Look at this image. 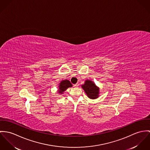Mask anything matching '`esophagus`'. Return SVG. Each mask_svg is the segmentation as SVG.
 <instances>
[{"instance_id": "esophagus-1", "label": "esophagus", "mask_w": 150, "mask_h": 150, "mask_svg": "<svg viewBox=\"0 0 150 150\" xmlns=\"http://www.w3.org/2000/svg\"><path fill=\"white\" fill-rule=\"evenodd\" d=\"M78 86H79V84L78 83H76L75 84H74V87H78Z\"/></svg>"}]
</instances>
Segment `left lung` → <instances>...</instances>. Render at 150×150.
Here are the masks:
<instances>
[{
  "instance_id": "8db88e82",
  "label": "left lung",
  "mask_w": 150,
  "mask_h": 150,
  "mask_svg": "<svg viewBox=\"0 0 150 150\" xmlns=\"http://www.w3.org/2000/svg\"><path fill=\"white\" fill-rule=\"evenodd\" d=\"M82 87L88 98L91 99H96L98 97L99 88L92 81L88 80L86 81L84 84L82 86Z\"/></svg>"
}]
</instances>
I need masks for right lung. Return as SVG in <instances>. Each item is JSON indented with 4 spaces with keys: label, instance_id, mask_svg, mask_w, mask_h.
<instances>
[{
    "label": "right lung",
    "instance_id": "right-lung-1",
    "mask_svg": "<svg viewBox=\"0 0 150 150\" xmlns=\"http://www.w3.org/2000/svg\"><path fill=\"white\" fill-rule=\"evenodd\" d=\"M72 84L71 83V82L68 81V80H65V81H62L60 83V85L59 86V93L62 94L67 89L68 87H72Z\"/></svg>",
    "mask_w": 150,
    "mask_h": 150
}]
</instances>
